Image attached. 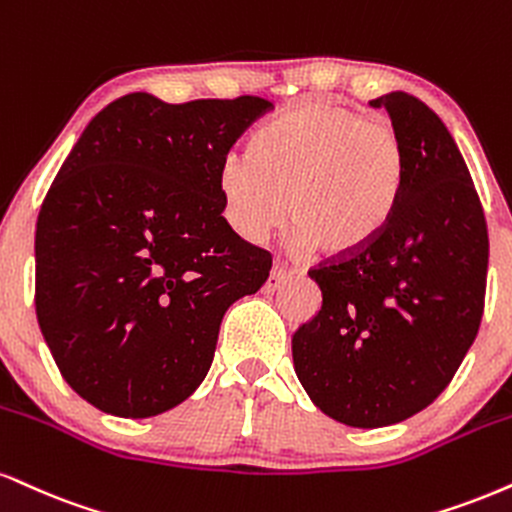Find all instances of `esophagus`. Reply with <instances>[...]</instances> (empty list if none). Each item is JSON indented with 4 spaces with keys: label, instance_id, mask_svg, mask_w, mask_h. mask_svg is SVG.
I'll list each match as a JSON object with an SVG mask.
<instances>
[{
    "label": "esophagus",
    "instance_id": "esophagus-1",
    "mask_svg": "<svg viewBox=\"0 0 512 512\" xmlns=\"http://www.w3.org/2000/svg\"><path fill=\"white\" fill-rule=\"evenodd\" d=\"M293 274H298V269H288L286 264L276 262V264H274V269H272V274H269V276H267V281H264L262 291L267 293V295L276 293V291H279V288L283 286V283L288 281V276H293Z\"/></svg>",
    "mask_w": 512,
    "mask_h": 512
}]
</instances>
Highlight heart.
<instances>
[{
    "mask_svg": "<svg viewBox=\"0 0 512 512\" xmlns=\"http://www.w3.org/2000/svg\"><path fill=\"white\" fill-rule=\"evenodd\" d=\"M405 174L403 140L389 121L307 102L264 123L252 155L226 152L219 190L226 219L245 240L283 224L291 197L295 245L346 257L386 229Z\"/></svg>",
    "mask_w": 512,
    "mask_h": 512,
    "instance_id": "obj_1",
    "label": "heart"
}]
</instances>
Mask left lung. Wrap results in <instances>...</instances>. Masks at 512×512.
Returning a JSON list of instances; mask_svg holds the SVG:
<instances>
[{
    "label": "left lung",
    "instance_id": "obj_1",
    "mask_svg": "<svg viewBox=\"0 0 512 512\" xmlns=\"http://www.w3.org/2000/svg\"><path fill=\"white\" fill-rule=\"evenodd\" d=\"M386 109L405 147L398 207L365 250L310 269L322 310L293 334L312 403L348 427H389L432 405L474 343L489 233L467 164L443 121L396 90Z\"/></svg>",
    "mask_w": 512,
    "mask_h": 512
}]
</instances>
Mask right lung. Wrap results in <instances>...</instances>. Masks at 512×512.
<instances>
[{
  "instance_id": "obj_1",
  "label": "right lung",
  "mask_w": 512,
  "mask_h": 512,
  "mask_svg": "<svg viewBox=\"0 0 512 512\" xmlns=\"http://www.w3.org/2000/svg\"><path fill=\"white\" fill-rule=\"evenodd\" d=\"M262 97L166 104L131 92L88 123L40 207L35 312L66 384L97 410L155 417L212 365L226 310L272 255L221 217L219 166Z\"/></svg>"
}]
</instances>
